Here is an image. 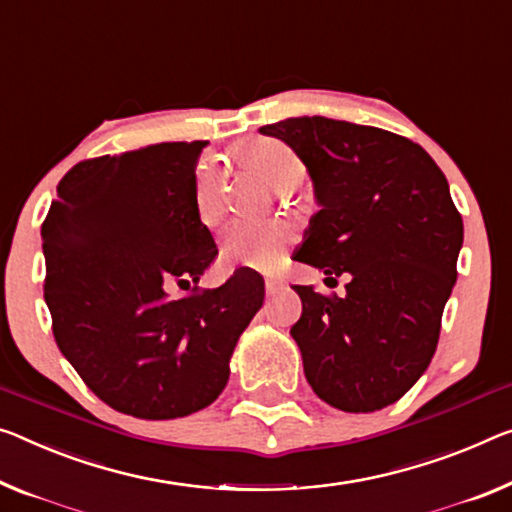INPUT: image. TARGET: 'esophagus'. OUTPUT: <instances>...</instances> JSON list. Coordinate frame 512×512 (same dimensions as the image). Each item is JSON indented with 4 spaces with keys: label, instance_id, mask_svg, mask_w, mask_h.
Listing matches in <instances>:
<instances>
[{
    "label": "esophagus",
    "instance_id": "1",
    "mask_svg": "<svg viewBox=\"0 0 512 512\" xmlns=\"http://www.w3.org/2000/svg\"><path fill=\"white\" fill-rule=\"evenodd\" d=\"M281 288H283V281H281L279 277H267V279H265V293H267V295L279 293Z\"/></svg>",
    "mask_w": 512,
    "mask_h": 512
}]
</instances>
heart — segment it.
<instances>
[{
  "label": "heart",
  "instance_id": "obj_1",
  "mask_svg": "<svg viewBox=\"0 0 512 512\" xmlns=\"http://www.w3.org/2000/svg\"><path fill=\"white\" fill-rule=\"evenodd\" d=\"M238 157L263 176L281 194L293 192L304 180V162L286 141L274 137H251L238 146ZM224 171L215 160L199 162L194 174V201L201 222L215 224L222 215ZM288 240V229L279 222L235 219L222 235L226 261L247 267H272Z\"/></svg>",
  "mask_w": 512,
  "mask_h": 512
}]
</instances>
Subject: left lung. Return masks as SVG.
<instances>
[{
  "instance_id": "obj_1",
  "label": "left lung",
  "mask_w": 512,
  "mask_h": 512,
  "mask_svg": "<svg viewBox=\"0 0 512 512\" xmlns=\"http://www.w3.org/2000/svg\"><path fill=\"white\" fill-rule=\"evenodd\" d=\"M261 132L300 155L320 203L295 261L325 281L350 274L345 297L293 286L306 380L336 410H382L428 368L458 279L462 217L446 176L419 144L373 125L300 116Z\"/></svg>"
}]
</instances>
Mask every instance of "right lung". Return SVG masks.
Returning a JSON list of instances; mask_svg holds the SVG:
<instances>
[{
    "label": "right lung",
    "mask_w": 512,
    "mask_h": 512,
    "mask_svg": "<svg viewBox=\"0 0 512 512\" xmlns=\"http://www.w3.org/2000/svg\"><path fill=\"white\" fill-rule=\"evenodd\" d=\"M203 146L171 141L75 164L41 229L54 341L102 403L137 419L208 407L263 306V277L249 267L219 288L168 297L217 256L194 201Z\"/></svg>",
    "instance_id": "right-lung-1"
}]
</instances>
